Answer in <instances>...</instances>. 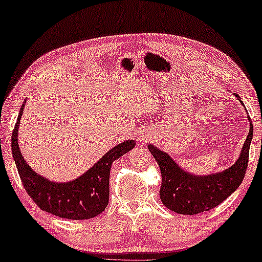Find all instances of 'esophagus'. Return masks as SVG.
<instances>
[{
	"label": "esophagus",
	"mask_w": 262,
	"mask_h": 262,
	"mask_svg": "<svg viewBox=\"0 0 262 262\" xmlns=\"http://www.w3.org/2000/svg\"><path fill=\"white\" fill-rule=\"evenodd\" d=\"M149 136H151V132H149L148 128L145 127V128H141V130H139L138 138H139L140 140H143V141L147 140V139H149Z\"/></svg>",
	"instance_id": "obj_1"
}]
</instances>
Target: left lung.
<instances>
[{"label":"left lung","mask_w":262,"mask_h":262,"mask_svg":"<svg viewBox=\"0 0 262 262\" xmlns=\"http://www.w3.org/2000/svg\"><path fill=\"white\" fill-rule=\"evenodd\" d=\"M233 95L242 101L238 94ZM244 143L238 160L228 169L209 175H194L182 169L166 152L148 145L149 152L161 170L160 199L166 208L181 215H196L216 208L243 182L248 165V153L253 138V124Z\"/></svg>","instance_id":"8db88e82"}]
</instances>
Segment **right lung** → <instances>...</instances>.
<instances>
[{"label":"right lung","mask_w":262,"mask_h":262,"mask_svg":"<svg viewBox=\"0 0 262 262\" xmlns=\"http://www.w3.org/2000/svg\"><path fill=\"white\" fill-rule=\"evenodd\" d=\"M24 104L19 110L11 135V151L19 178L28 195L42 211L66 220H89L104 211L109 203L110 168L115 160L136 146L135 140H126L106 152L92 168L70 182H52L37 174L20 153L18 126Z\"/></svg>","instance_id":"obj_1"}]
</instances>
